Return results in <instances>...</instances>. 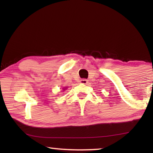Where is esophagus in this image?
<instances>
[{"label": "esophagus", "mask_w": 153, "mask_h": 153, "mask_svg": "<svg viewBox=\"0 0 153 153\" xmlns=\"http://www.w3.org/2000/svg\"><path fill=\"white\" fill-rule=\"evenodd\" d=\"M88 83V80L86 79H82L80 80V84H87Z\"/></svg>", "instance_id": "obj_1"}]
</instances>
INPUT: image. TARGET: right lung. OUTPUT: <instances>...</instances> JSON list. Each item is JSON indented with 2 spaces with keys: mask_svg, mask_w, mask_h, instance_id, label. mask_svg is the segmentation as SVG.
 <instances>
[{
  "mask_svg": "<svg viewBox=\"0 0 153 153\" xmlns=\"http://www.w3.org/2000/svg\"><path fill=\"white\" fill-rule=\"evenodd\" d=\"M67 88H68V87H63L62 89L63 91H65V90H67Z\"/></svg>",
  "mask_w": 153,
  "mask_h": 153,
  "instance_id": "add662e5",
  "label": "right lung"
}]
</instances>
